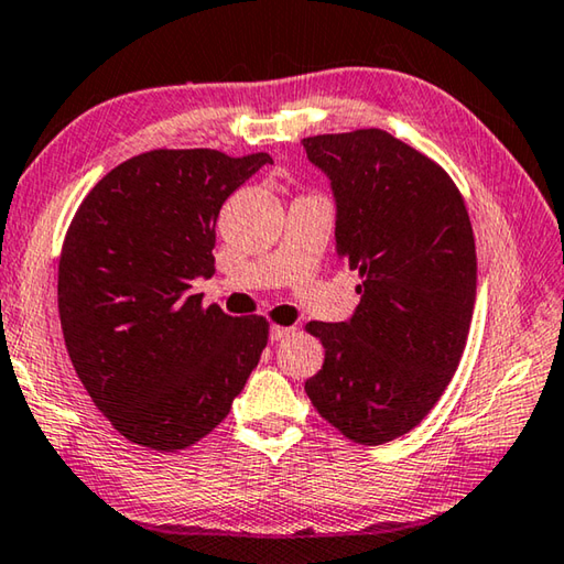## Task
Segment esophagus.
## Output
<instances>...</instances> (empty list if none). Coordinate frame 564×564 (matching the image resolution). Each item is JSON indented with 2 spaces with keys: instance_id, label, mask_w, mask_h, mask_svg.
Listing matches in <instances>:
<instances>
[{
  "instance_id": "34e87169",
  "label": "esophagus",
  "mask_w": 564,
  "mask_h": 564,
  "mask_svg": "<svg viewBox=\"0 0 564 564\" xmlns=\"http://www.w3.org/2000/svg\"><path fill=\"white\" fill-rule=\"evenodd\" d=\"M294 332H297V327H282V324H272V329H270V339H272V341H282V339L292 337Z\"/></svg>"
}]
</instances>
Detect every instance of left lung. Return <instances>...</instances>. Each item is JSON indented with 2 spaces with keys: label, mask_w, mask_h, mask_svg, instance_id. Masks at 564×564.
<instances>
[{
  "label": "left lung",
  "mask_w": 564,
  "mask_h": 564,
  "mask_svg": "<svg viewBox=\"0 0 564 564\" xmlns=\"http://www.w3.org/2000/svg\"><path fill=\"white\" fill-rule=\"evenodd\" d=\"M302 145L329 175L337 252L361 276L349 322L307 324L324 364L304 391L349 441L381 446L416 429L458 369L476 304V237L451 175L381 128Z\"/></svg>",
  "instance_id": "obj_1"
}]
</instances>
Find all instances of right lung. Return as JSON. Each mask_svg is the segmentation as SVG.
<instances>
[{
    "mask_svg": "<svg viewBox=\"0 0 564 564\" xmlns=\"http://www.w3.org/2000/svg\"><path fill=\"white\" fill-rule=\"evenodd\" d=\"M272 163L210 148H158L98 181L58 260L66 351L96 409L143 448L173 453L230 413L270 337L191 294L215 272V223L237 187Z\"/></svg>",
    "mask_w": 564,
    "mask_h": 564,
    "instance_id": "add662e5",
    "label": "right lung"
}]
</instances>
